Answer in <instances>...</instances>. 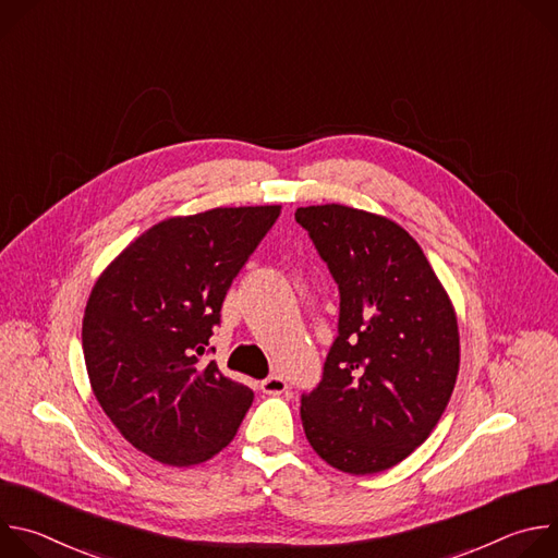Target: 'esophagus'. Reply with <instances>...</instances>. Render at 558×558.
<instances>
[{
    "mask_svg": "<svg viewBox=\"0 0 558 558\" xmlns=\"http://www.w3.org/2000/svg\"><path fill=\"white\" fill-rule=\"evenodd\" d=\"M260 390L265 395H282L287 390V381L280 375H269L267 379L260 381Z\"/></svg>",
    "mask_w": 558,
    "mask_h": 558,
    "instance_id": "obj_1",
    "label": "esophagus"
}]
</instances>
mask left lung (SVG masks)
Wrapping results in <instances>:
<instances>
[{"mask_svg": "<svg viewBox=\"0 0 558 558\" xmlns=\"http://www.w3.org/2000/svg\"><path fill=\"white\" fill-rule=\"evenodd\" d=\"M340 289L338 338L302 395L308 444L349 474L392 468L426 441L459 373L457 315L397 222L347 205L295 209Z\"/></svg>", "mask_w": 558, "mask_h": 558, "instance_id": "1", "label": "left lung"}]
</instances>
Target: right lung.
Segmentation results:
<instances>
[{"mask_svg": "<svg viewBox=\"0 0 558 558\" xmlns=\"http://www.w3.org/2000/svg\"><path fill=\"white\" fill-rule=\"evenodd\" d=\"M280 205L168 218L125 247L86 304L82 342L106 415L168 465L211 459L247 415L252 388L203 362L222 300Z\"/></svg>", "mask_w": 558, "mask_h": 558, "instance_id": "1", "label": "right lung"}]
</instances>
